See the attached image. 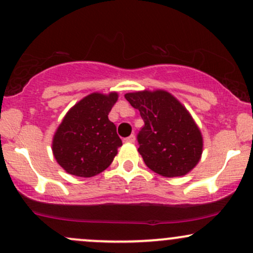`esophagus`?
<instances>
[{
  "instance_id": "obj_1",
  "label": "esophagus",
  "mask_w": 253,
  "mask_h": 253,
  "mask_svg": "<svg viewBox=\"0 0 253 253\" xmlns=\"http://www.w3.org/2000/svg\"><path fill=\"white\" fill-rule=\"evenodd\" d=\"M135 140H136L135 135H134V134H132V135L127 136V137H126V138H124V142H126V143H134V142H135Z\"/></svg>"
}]
</instances>
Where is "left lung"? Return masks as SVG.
<instances>
[{
    "mask_svg": "<svg viewBox=\"0 0 253 253\" xmlns=\"http://www.w3.org/2000/svg\"><path fill=\"white\" fill-rule=\"evenodd\" d=\"M144 126L138 131V152L152 171L180 177L191 171L202 154L203 140L194 119L174 96L165 90L126 93Z\"/></svg>",
    "mask_w": 253,
    "mask_h": 253,
    "instance_id": "8db88e82",
    "label": "left lung"
}]
</instances>
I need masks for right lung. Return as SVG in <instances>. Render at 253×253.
Instances as JSON below:
<instances>
[{
	"instance_id": "1",
	"label": "right lung",
	"mask_w": 253,
	"mask_h": 253,
	"mask_svg": "<svg viewBox=\"0 0 253 253\" xmlns=\"http://www.w3.org/2000/svg\"><path fill=\"white\" fill-rule=\"evenodd\" d=\"M117 99V93H93L65 115L53 136L52 150L68 173L89 178L111 165L122 146L117 127L109 119Z\"/></svg>"
}]
</instances>
